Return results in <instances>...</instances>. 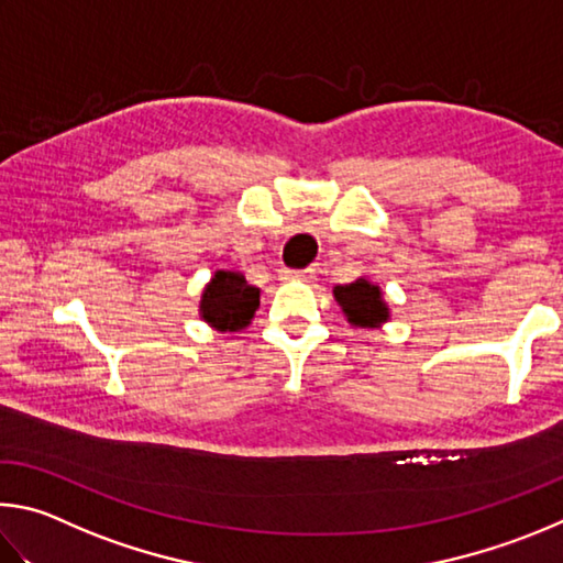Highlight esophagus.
<instances>
[{"instance_id":"esophagus-1","label":"esophagus","mask_w":563,"mask_h":563,"mask_svg":"<svg viewBox=\"0 0 563 563\" xmlns=\"http://www.w3.org/2000/svg\"><path fill=\"white\" fill-rule=\"evenodd\" d=\"M313 276V269H282V279L287 282H307Z\"/></svg>"}]
</instances>
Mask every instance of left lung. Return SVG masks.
<instances>
[{
    "mask_svg": "<svg viewBox=\"0 0 563 563\" xmlns=\"http://www.w3.org/2000/svg\"><path fill=\"white\" fill-rule=\"evenodd\" d=\"M333 297H336L339 307L346 313L351 327L376 329L390 317L388 303L383 301L380 287L363 279V276L351 284H343V287H333Z\"/></svg>",
    "mask_w": 563,
    "mask_h": 563,
    "instance_id": "8db88e82",
    "label": "left lung"
}]
</instances>
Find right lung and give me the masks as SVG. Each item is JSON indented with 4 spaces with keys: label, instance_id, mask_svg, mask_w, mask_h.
<instances>
[{
    "label": "right lung",
    "instance_id": "add662e5",
    "mask_svg": "<svg viewBox=\"0 0 563 563\" xmlns=\"http://www.w3.org/2000/svg\"><path fill=\"white\" fill-rule=\"evenodd\" d=\"M256 309L260 289L246 284L242 272H214L200 299V317L217 331H242Z\"/></svg>",
    "mask_w": 563,
    "mask_h": 563
}]
</instances>
